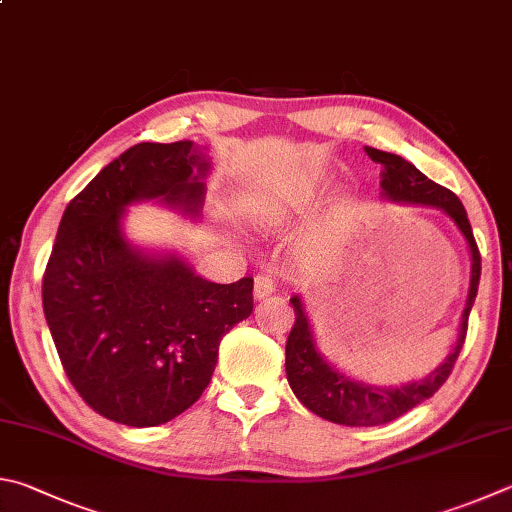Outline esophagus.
<instances>
[{
	"label": "esophagus",
	"instance_id": "esophagus-1",
	"mask_svg": "<svg viewBox=\"0 0 512 512\" xmlns=\"http://www.w3.org/2000/svg\"><path fill=\"white\" fill-rule=\"evenodd\" d=\"M253 293L257 300H264V297H268L271 293H275V277L268 275V273H262L255 277V286H253Z\"/></svg>",
	"mask_w": 512,
	"mask_h": 512
}]
</instances>
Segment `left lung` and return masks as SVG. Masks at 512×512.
Returning a JSON list of instances; mask_svg holds the SVG:
<instances>
[{
	"mask_svg": "<svg viewBox=\"0 0 512 512\" xmlns=\"http://www.w3.org/2000/svg\"><path fill=\"white\" fill-rule=\"evenodd\" d=\"M365 152L369 154L371 161L383 165V181H380V185H383V194L387 199L401 203H418V206H432L448 212L470 246L472 277L468 304L461 318L457 347H454V351L445 358L443 365L439 369H434L430 376L416 380V383H407L403 387H371L342 376L340 371L333 369L329 362L320 356L318 349H315L309 318H306V313L302 309L300 297H291L295 324L286 340L288 385H291L297 401H300L306 410L327 418L331 423L351 427H369L396 421L398 416L407 414L412 407L421 405L427 398L439 392L441 385L452 374L454 362H457L463 349V342H466L470 309L472 304H475L481 277V255L477 241L475 235H472L466 208H463L457 194L427 179L423 172H418L410 161L403 159V156L374 150V147H365Z\"/></svg>",
	"mask_w": 512,
	"mask_h": 512,
	"instance_id": "1",
	"label": "left lung"
}]
</instances>
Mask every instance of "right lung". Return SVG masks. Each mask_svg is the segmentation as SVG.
<instances>
[{
    "label": "right lung",
    "mask_w": 512,
    "mask_h": 512,
    "mask_svg": "<svg viewBox=\"0 0 512 512\" xmlns=\"http://www.w3.org/2000/svg\"><path fill=\"white\" fill-rule=\"evenodd\" d=\"M210 163L190 141L138 143L71 199L42 277V306L69 383L109 421L154 427L199 401L221 338L253 313V277L215 284L152 259L120 232L125 206L197 212Z\"/></svg>",
    "instance_id": "add662e5"
}]
</instances>
